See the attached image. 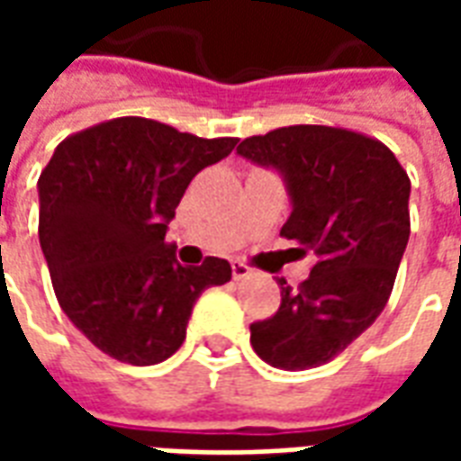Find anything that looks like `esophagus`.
<instances>
[{"instance_id":"esophagus-1","label":"esophagus","mask_w":461,"mask_h":461,"mask_svg":"<svg viewBox=\"0 0 461 461\" xmlns=\"http://www.w3.org/2000/svg\"><path fill=\"white\" fill-rule=\"evenodd\" d=\"M231 276L240 281V279H247V276H251V267L247 264V261H231Z\"/></svg>"}]
</instances>
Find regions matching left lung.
I'll list each match as a JSON object with an SVG mask.
<instances>
[{
    "label": "left lung",
    "instance_id": "8db88e82",
    "mask_svg": "<svg viewBox=\"0 0 461 461\" xmlns=\"http://www.w3.org/2000/svg\"><path fill=\"white\" fill-rule=\"evenodd\" d=\"M237 152L286 177L281 237L316 257L299 289L279 279V311L251 323V348L281 370L319 367L385 309L410 240V177L387 145L333 125L276 128Z\"/></svg>",
    "mask_w": 461,
    "mask_h": 461
}]
</instances>
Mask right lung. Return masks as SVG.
<instances>
[{
  "mask_svg": "<svg viewBox=\"0 0 461 461\" xmlns=\"http://www.w3.org/2000/svg\"><path fill=\"white\" fill-rule=\"evenodd\" d=\"M234 145L125 115L68 135L41 170L39 241L56 299L105 356L167 360L202 291L231 279L217 257L182 267L165 231L192 177Z\"/></svg>",
  "mask_w": 461,
  "mask_h": 461,
  "instance_id": "obj_1",
  "label": "right lung"
}]
</instances>
